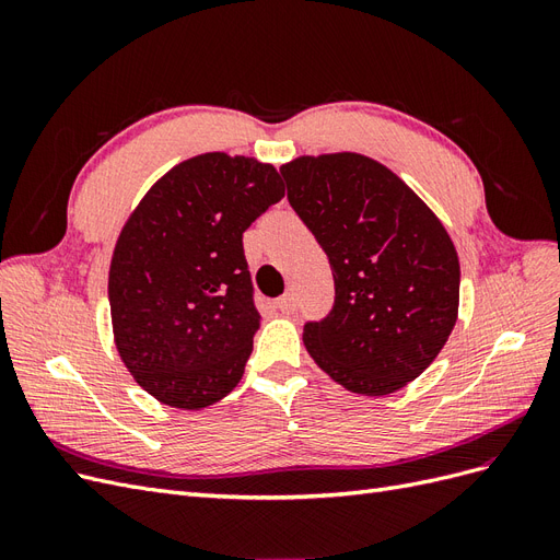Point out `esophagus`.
<instances>
[{
  "mask_svg": "<svg viewBox=\"0 0 560 560\" xmlns=\"http://www.w3.org/2000/svg\"><path fill=\"white\" fill-rule=\"evenodd\" d=\"M276 306H278V311L280 313H294L296 311V299H294V294H284V296H280L278 301H276Z\"/></svg>",
  "mask_w": 560,
  "mask_h": 560,
  "instance_id": "34e87169",
  "label": "esophagus"
}]
</instances>
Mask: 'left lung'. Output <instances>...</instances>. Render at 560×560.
<instances>
[{"mask_svg": "<svg viewBox=\"0 0 560 560\" xmlns=\"http://www.w3.org/2000/svg\"><path fill=\"white\" fill-rule=\"evenodd\" d=\"M280 173L336 287L331 313L303 327L311 358L366 397L416 381L446 346L460 303L444 224L389 167L352 151L299 156Z\"/></svg>", "mask_w": 560, "mask_h": 560, "instance_id": "left-lung-1", "label": "left lung"}]
</instances>
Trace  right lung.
I'll return each mask as SVG.
<instances>
[{
  "mask_svg": "<svg viewBox=\"0 0 560 560\" xmlns=\"http://www.w3.org/2000/svg\"><path fill=\"white\" fill-rule=\"evenodd\" d=\"M282 196L270 163L210 151L167 171L118 233L114 343L161 404L198 411L241 383L261 322L243 233Z\"/></svg>",
  "mask_w": 560,
  "mask_h": 560,
  "instance_id": "obj_1",
  "label": "right lung"
}]
</instances>
